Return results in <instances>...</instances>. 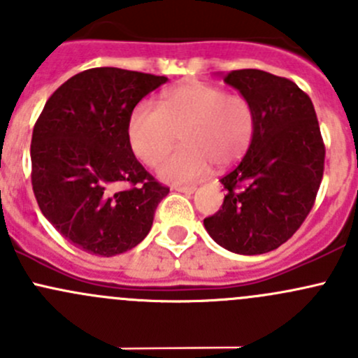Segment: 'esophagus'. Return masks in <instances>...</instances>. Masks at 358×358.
Returning a JSON list of instances; mask_svg holds the SVG:
<instances>
[{
    "label": "esophagus",
    "instance_id": "obj_1",
    "mask_svg": "<svg viewBox=\"0 0 358 358\" xmlns=\"http://www.w3.org/2000/svg\"><path fill=\"white\" fill-rule=\"evenodd\" d=\"M176 192H183V194H194L196 192V187L194 185H183V187H173Z\"/></svg>",
    "mask_w": 358,
    "mask_h": 358
}]
</instances>
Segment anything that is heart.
Listing matches in <instances>:
<instances>
[{
	"label": "heart",
	"mask_w": 358,
	"mask_h": 358,
	"mask_svg": "<svg viewBox=\"0 0 358 358\" xmlns=\"http://www.w3.org/2000/svg\"><path fill=\"white\" fill-rule=\"evenodd\" d=\"M256 128L251 100L206 83H187L168 90L157 107L142 102L128 121L135 156L156 168L171 152L178 134L183 147L159 169L173 183L204 178L209 166L234 164L246 154Z\"/></svg>",
	"instance_id": "obj_1"
}]
</instances>
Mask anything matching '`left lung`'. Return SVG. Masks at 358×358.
Wrapping results in <instances>:
<instances>
[{
    "instance_id": "1",
    "label": "left lung",
    "mask_w": 358,
    "mask_h": 358,
    "mask_svg": "<svg viewBox=\"0 0 358 358\" xmlns=\"http://www.w3.org/2000/svg\"><path fill=\"white\" fill-rule=\"evenodd\" d=\"M223 81L251 100L256 128L246 156L220 180L227 196L204 227L229 251L263 255L291 239L312 211L326 145L312 100L291 79L241 69Z\"/></svg>"
}]
</instances>
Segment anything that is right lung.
I'll use <instances>...</instances> for the list:
<instances>
[{"label":"right lung","mask_w":358,"mask_h":358,"mask_svg":"<svg viewBox=\"0 0 358 358\" xmlns=\"http://www.w3.org/2000/svg\"><path fill=\"white\" fill-rule=\"evenodd\" d=\"M166 81L117 67L88 69L57 88L36 121V201L69 243L90 255H121L142 243L168 196V187L136 161L128 138L136 103Z\"/></svg>","instance_id":"add662e5"}]
</instances>
